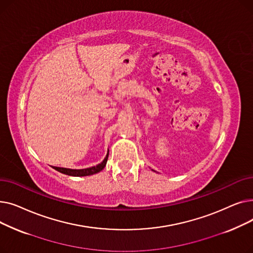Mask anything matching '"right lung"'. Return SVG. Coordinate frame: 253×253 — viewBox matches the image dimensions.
<instances>
[{
    "label": "right lung",
    "mask_w": 253,
    "mask_h": 253,
    "mask_svg": "<svg viewBox=\"0 0 253 253\" xmlns=\"http://www.w3.org/2000/svg\"><path fill=\"white\" fill-rule=\"evenodd\" d=\"M108 157H109V153L106 155V157L104 158V160L96 165L93 166L90 168H86V169H68V168H61V167H53L55 170L61 172L63 174L66 175H71V176H87V175H92L95 174L97 172H100L106 165V161H108Z\"/></svg>",
    "instance_id": "obj_1"
}]
</instances>
